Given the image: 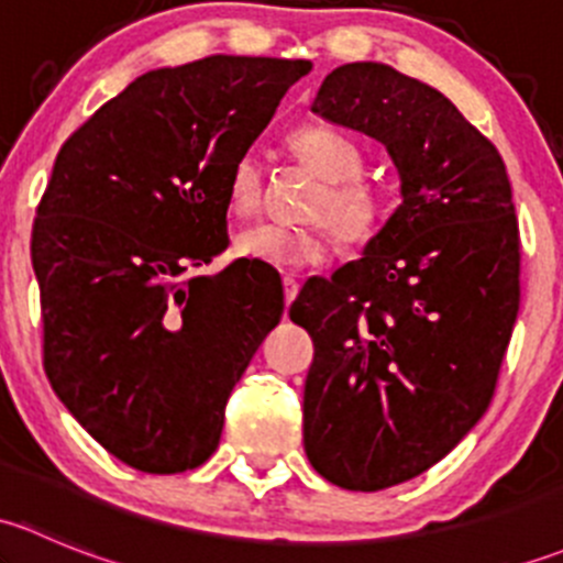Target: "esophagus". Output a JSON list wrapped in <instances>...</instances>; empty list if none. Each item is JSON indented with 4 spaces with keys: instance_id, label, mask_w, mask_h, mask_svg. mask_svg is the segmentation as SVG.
Wrapping results in <instances>:
<instances>
[{
    "instance_id": "esophagus-1",
    "label": "esophagus",
    "mask_w": 563,
    "mask_h": 563,
    "mask_svg": "<svg viewBox=\"0 0 563 563\" xmlns=\"http://www.w3.org/2000/svg\"><path fill=\"white\" fill-rule=\"evenodd\" d=\"M283 294H286V310H288V305H291L294 299H297V294H299L297 277H291V275L283 277Z\"/></svg>"
}]
</instances>
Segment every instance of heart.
Instances as JSON below:
<instances>
[{
    "label": "heart",
    "instance_id": "heart-1",
    "mask_svg": "<svg viewBox=\"0 0 563 563\" xmlns=\"http://www.w3.org/2000/svg\"><path fill=\"white\" fill-rule=\"evenodd\" d=\"M288 146L302 166L323 181L308 207L316 225L261 223L236 234L234 250L258 264L291 269L313 266L327 258L329 230L345 245H362L382 229L387 218L384 196L362 179L365 152L349 133L327 124H308L288 139ZM225 201L236 218H253L264 201V166L255 155H242L231 166L225 181Z\"/></svg>",
    "mask_w": 563,
    "mask_h": 563
}]
</instances>
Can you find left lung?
<instances>
[{
  "label": "left lung",
  "mask_w": 563,
  "mask_h": 563,
  "mask_svg": "<svg viewBox=\"0 0 563 563\" xmlns=\"http://www.w3.org/2000/svg\"><path fill=\"white\" fill-rule=\"evenodd\" d=\"M313 113L387 146L402 203L360 261L310 277L305 452L345 490L450 455L487 411L520 308V236L496 146L439 89L382 62L323 78Z\"/></svg>",
  "instance_id": "left-lung-1"
}]
</instances>
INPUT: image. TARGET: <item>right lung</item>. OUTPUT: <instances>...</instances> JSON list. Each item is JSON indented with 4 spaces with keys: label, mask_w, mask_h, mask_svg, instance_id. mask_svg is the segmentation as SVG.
Returning <instances> with one entry per match:
<instances>
[{
    "label": "right lung",
    "mask_w": 563,
    "mask_h": 563,
    "mask_svg": "<svg viewBox=\"0 0 563 563\" xmlns=\"http://www.w3.org/2000/svg\"><path fill=\"white\" fill-rule=\"evenodd\" d=\"M308 62L207 56L135 78L56 155L32 225L43 367L113 457L198 468L283 316L277 269L229 247L225 181Z\"/></svg>",
    "instance_id": "1"
}]
</instances>
